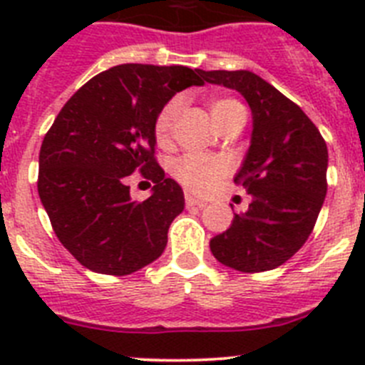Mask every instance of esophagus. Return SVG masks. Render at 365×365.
<instances>
[{
    "instance_id": "1",
    "label": "esophagus",
    "mask_w": 365,
    "mask_h": 365,
    "mask_svg": "<svg viewBox=\"0 0 365 365\" xmlns=\"http://www.w3.org/2000/svg\"><path fill=\"white\" fill-rule=\"evenodd\" d=\"M185 201H186V206H199V208H202V206L206 205L202 199H197L195 195H190V193H186Z\"/></svg>"
}]
</instances>
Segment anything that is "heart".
Masks as SVG:
<instances>
[{
	"label": "heart",
	"mask_w": 365,
	"mask_h": 365,
	"mask_svg": "<svg viewBox=\"0 0 365 365\" xmlns=\"http://www.w3.org/2000/svg\"><path fill=\"white\" fill-rule=\"evenodd\" d=\"M210 113L217 128H225L228 122L235 118L245 117V108L234 98H212L210 100ZM180 108H182V98H172L160 109L155 120V137L160 144H166L173 133L177 117H179ZM227 163L219 157H205V155H185L179 157L172 164V173L180 185L192 192H206L227 173Z\"/></svg>",
	"instance_id": "b5f03b06"
}]
</instances>
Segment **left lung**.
Instances as JSON below:
<instances>
[{"instance_id":"8db88e82","label":"left lung","mask_w":365,"mask_h":365,"mask_svg":"<svg viewBox=\"0 0 365 365\" xmlns=\"http://www.w3.org/2000/svg\"><path fill=\"white\" fill-rule=\"evenodd\" d=\"M240 93L252 111V135L234 182L252 201L210 240L222 265L265 272L291 259L311 235L327 193V144L294 102L252 71H202Z\"/></svg>"}]
</instances>
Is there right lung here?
Wrapping results in <instances>:
<instances>
[{"label": "right lung", "instance_id": "add662e5", "mask_svg": "<svg viewBox=\"0 0 365 365\" xmlns=\"http://www.w3.org/2000/svg\"><path fill=\"white\" fill-rule=\"evenodd\" d=\"M202 71L122 63L74 93L45 135L38 193L54 234L86 269L137 272L160 257L185 193L155 163V120L177 93L202 86ZM135 171L155 182L130 201Z\"/></svg>", "mask_w": 365, "mask_h": 365}]
</instances>
